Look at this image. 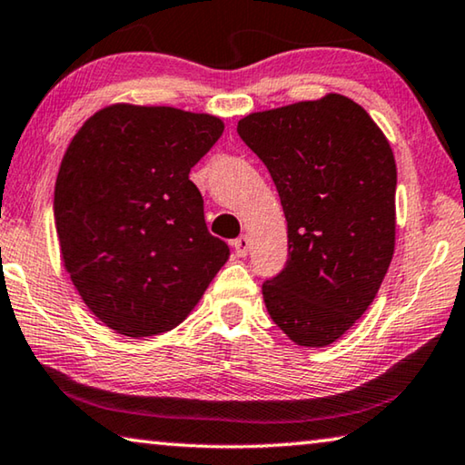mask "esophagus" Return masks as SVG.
<instances>
[{"instance_id": "34e87169", "label": "esophagus", "mask_w": 465, "mask_h": 465, "mask_svg": "<svg viewBox=\"0 0 465 465\" xmlns=\"http://www.w3.org/2000/svg\"><path fill=\"white\" fill-rule=\"evenodd\" d=\"M233 250L238 256H246L250 250V238L248 235H240L238 240H233Z\"/></svg>"}]
</instances>
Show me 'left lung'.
<instances>
[{
    "mask_svg": "<svg viewBox=\"0 0 465 465\" xmlns=\"http://www.w3.org/2000/svg\"><path fill=\"white\" fill-rule=\"evenodd\" d=\"M238 134L267 165L287 221V262L262 283L275 325L322 348L372 304L395 248L393 151L343 94L256 112Z\"/></svg>",
    "mask_w": 465,
    "mask_h": 465,
    "instance_id": "left-lung-1",
    "label": "left lung"
}]
</instances>
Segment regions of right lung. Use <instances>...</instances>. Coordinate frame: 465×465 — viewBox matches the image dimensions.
I'll list each match as a JSON object with an SVG mask.
<instances>
[{
	"label": "right lung",
	"instance_id": "1",
	"mask_svg": "<svg viewBox=\"0 0 465 465\" xmlns=\"http://www.w3.org/2000/svg\"><path fill=\"white\" fill-rule=\"evenodd\" d=\"M221 134L215 115L117 103L72 138L54 198L64 267L120 335L178 327L230 259L188 178Z\"/></svg>",
	"mask_w": 465,
	"mask_h": 465
}]
</instances>
